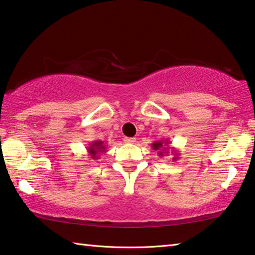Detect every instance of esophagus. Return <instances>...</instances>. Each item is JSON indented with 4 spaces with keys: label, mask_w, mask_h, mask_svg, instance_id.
Returning a JSON list of instances; mask_svg holds the SVG:
<instances>
[{
    "label": "esophagus",
    "mask_w": 255,
    "mask_h": 255,
    "mask_svg": "<svg viewBox=\"0 0 255 255\" xmlns=\"http://www.w3.org/2000/svg\"><path fill=\"white\" fill-rule=\"evenodd\" d=\"M123 140H124L125 143H134L136 139H135V137H128V136H125Z\"/></svg>",
    "instance_id": "1"
}]
</instances>
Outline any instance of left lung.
Segmentation results:
<instances>
[{
	"instance_id": "obj_1",
	"label": "left lung",
	"mask_w": 255,
	"mask_h": 255,
	"mask_svg": "<svg viewBox=\"0 0 255 255\" xmlns=\"http://www.w3.org/2000/svg\"><path fill=\"white\" fill-rule=\"evenodd\" d=\"M170 143L168 140L166 141H155L153 142L152 144H151V146H152V149L154 151H158V155L159 157H163V154H168L169 151L171 150V154H173V158L172 160L173 161H176V160H178V157H179V153H178V151L175 149V148H168V144Z\"/></svg>"
}]
</instances>
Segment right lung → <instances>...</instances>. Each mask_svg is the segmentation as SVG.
<instances>
[{
	"label": "right lung",
	"mask_w": 255,
	"mask_h": 255,
	"mask_svg": "<svg viewBox=\"0 0 255 255\" xmlns=\"http://www.w3.org/2000/svg\"><path fill=\"white\" fill-rule=\"evenodd\" d=\"M106 150V145L104 144V142L96 140L93 141L92 143H89L88 148H87V152L88 155L91 157L93 160H96L100 157V153H104Z\"/></svg>",
	"instance_id": "add662e5"
}]
</instances>
